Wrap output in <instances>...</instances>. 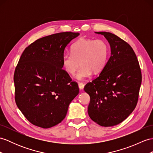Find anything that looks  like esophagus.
Returning a JSON list of instances; mask_svg holds the SVG:
<instances>
[{"label": "esophagus", "instance_id": "34e87169", "mask_svg": "<svg viewBox=\"0 0 153 153\" xmlns=\"http://www.w3.org/2000/svg\"><path fill=\"white\" fill-rule=\"evenodd\" d=\"M79 88L80 90H82V89L84 88V84L83 83H82V82H79Z\"/></svg>", "mask_w": 153, "mask_h": 153}]
</instances>
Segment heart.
<instances>
[{
	"label": "heart",
	"instance_id": "heart-1",
	"mask_svg": "<svg viewBox=\"0 0 153 153\" xmlns=\"http://www.w3.org/2000/svg\"><path fill=\"white\" fill-rule=\"evenodd\" d=\"M110 47L106 41L82 39L73 44L71 53L62 57V64L65 71L73 74L79 65L80 68L74 77L79 80L91 76L92 72L97 73L104 69L108 62Z\"/></svg>",
	"mask_w": 153,
	"mask_h": 153
}]
</instances>
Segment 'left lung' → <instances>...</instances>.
Segmentation results:
<instances>
[{"label": "left lung", "mask_w": 153, "mask_h": 153, "mask_svg": "<svg viewBox=\"0 0 153 153\" xmlns=\"http://www.w3.org/2000/svg\"><path fill=\"white\" fill-rule=\"evenodd\" d=\"M103 35L111 48L110 57L101 73L84 87L90 97L88 112L102 126L120 124L136 106L141 84V72L132 48L110 32H95Z\"/></svg>", "instance_id": "8db88e82"}]
</instances>
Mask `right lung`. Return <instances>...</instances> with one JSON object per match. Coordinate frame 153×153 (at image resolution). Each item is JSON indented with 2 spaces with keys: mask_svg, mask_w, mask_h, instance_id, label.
Masks as SVG:
<instances>
[{
  "mask_svg": "<svg viewBox=\"0 0 153 153\" xmlns=\"http://www.w3.org/2000/svg\"><path fill=\"white\" fill-rule=\"evenodd\" d=\"M79 33L65 32L37 39L25 48L15 69V100L32 124L48 128L65 117L79 94L78 84L62 69L65 48Z\"/></svg>",
  "mask_w": 153,
  "mask_h": 153,
  "instance_id": "right-lung-1",
  "label": "right lung"
}]
</instances>
